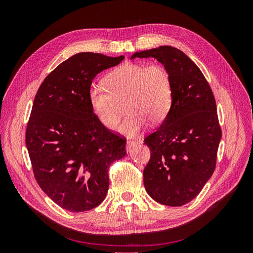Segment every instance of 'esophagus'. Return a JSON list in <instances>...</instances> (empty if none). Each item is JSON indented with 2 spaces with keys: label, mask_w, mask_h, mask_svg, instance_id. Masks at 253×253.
<instances>
[{
  "label": "esophagus",
  "mask_w": 253,
  "mask_h": 253,
  "mask_svg": "<svg viewBox=\"0 0 253 253\" xmlns=\"http://www.w3.org/2000/svg\"><path fill=\"white\" fill-rule=\"evenodd\" d=\"M137 144H139L138 141H136V140H127L126 145V149L127 152H131L136 147Z\"/></svg>",
  "instance_id": "esophagus-1"
}]
</instances>
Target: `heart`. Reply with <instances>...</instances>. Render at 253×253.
Masks as SVG:
<instances>
[{"instance_id": "b5f03b06", "label": "heart", "mask_w": 253, "mask_h": 253, "mask_svg": "<svg viewBox=\"0 0 253 253\" xmlns=\"http://www.w3.org/2000/svg\"><path fill=\"white\" fill-rule=\"evenodd\" d=\"M104 85L88 89V103L100 124L113 129L120 119V103L127 114L118 131L127 136L142 132L148 125L162 124L173 102L171 76L159 63H125L105 76Z\"/></svg>"}]
</instances>
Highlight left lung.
<instances>
[{
	"instance_id": "8db88e82",
	"label": "left lung",
	"mask_w": 253,
	"mask_h": 253,
	"mask_svg": "<svg viewBox=\"0 0 253 253\" xmlns=\"http://www.w3.org/2000/svg\"><path fill=\"white\" fill-rule=\"evenodd\" d=\"M134 58L157 59L173 86L169 115L144 139L151 151L144 188L159 204L183 206L200 194L215 170L221 138L215 99L200 68L181 50L165 45L135 52Z\"/></svg>"
}]
</instances>
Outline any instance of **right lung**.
Returning a JSON list of instances; mask_svg holds the SVG:
<instances>
[{
	"mask_svg": "<svg viewBox=\"0 0 253 253\" xmlns=\"http://www.w3.org/2000/svg\"><path fill=\"white\" fill-rule=\"evenodd\" d=\"M124 56L79 52L44 79L26 127V147L38 185L61 208L88 211L109 190V168L126 154V139L98 121L88 103L97 74Z\"/></svg>",
	"mask_w": 253,
	"mask_h": 253,
	"instance_id": "add662e5",
	"label": "right lung"
}]
</instances>
